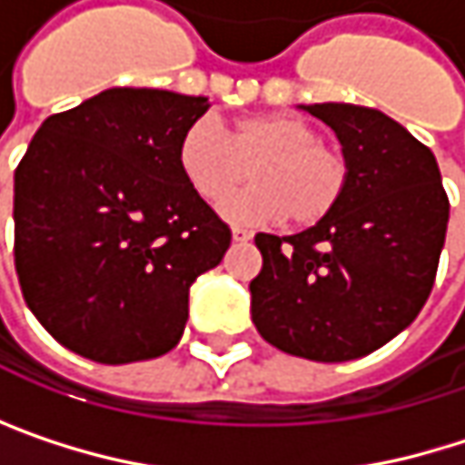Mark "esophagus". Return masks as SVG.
I'll return each mask as SVG.
<instances>
[{
  "instance_id": "esophagus-1",
  "label": "esophagus",
  "mask_w": 465,
  "mask_h": 465,
  "mask_svg": "<svg viewBox=\"0 0 465 465\" xmlns=\"http://www.w3.org/2000/svg\"><path fill=\"white\" fill-rule=\"evenodd\" d=\"M232 239H233V242H239V244H244V242H250V239H252V232H247V229H239V226H233Z\"/></svg>"
}]
</instances>
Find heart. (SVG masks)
I'll list each match as a JSON object with an SVG mask.
<instances>
[{"label": "heart", "mask_w": 465, "mask_h": 465, "mask_svg": "<svg viewBox=\"0 0 465 465\" xmlns=\"http://www.w3.org/2000/svg\"><path fill=\"white\" fill-rule=\"evenodd\" d=\"M177 166L185 183L210 204H221L252 173L256 185L223 204L232 223L315 226L344 199L350 163L321 132L291 113H258L232 124L196 118L177 144Z\"/></svg>", "instance_id": "1"}]
</instances>
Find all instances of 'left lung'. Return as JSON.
I'll return each mask as SVG.
<instances>
[{"label": "left lung", "instance_id": "8db88e82", "mask_svg": "<svg viewBox=\"0 0 465 465\" xmlns=\"http://www.w3.org/2000/svg\"><path fill=\"white\" fill-rule=\"evenodd\" d=\"M302 110L333 129L350 183L312 229L255 236L263 266L250 282V315L277 350L341 363L380 350L418 318L450 202L433 153L385 113L344 102Z\"/></svg>", "mask_w": 465, "mask_h": 465}]
</instances>
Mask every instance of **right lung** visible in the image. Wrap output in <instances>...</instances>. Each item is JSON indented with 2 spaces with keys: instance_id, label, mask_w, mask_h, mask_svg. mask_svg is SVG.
I'll return each mask as SVG.
<instances>
[{
  "instance_id": "1",
  "label": "right lung",
  "mask_w": 465,
  "mask_h": 465,
  "mask_svg": "<svg viewBox=\"0 0 465 465\" xmlns=\"http://www.w3.org/2000/svg\"><path fill=\"white\" fill-rule=\"evenodd\" d=\"M207 96L107 88L50 115L15 169V269L35 318L96 363L169 352L229 226L185 183L177 144Z\"/></svg>"
}]
</instances>
